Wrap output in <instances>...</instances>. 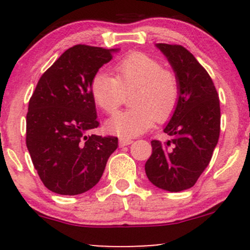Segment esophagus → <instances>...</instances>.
I'll return each instance as SVG.
<instances>
[{
  "instance_id": "34e87169",
  "label": "esophagus",
  "mask_w": 250,
  "mask_h": 250,
  "mask_svg": "<svg viewBox=\"0 0 250 250\" xmlns=\"http://www.w3.org/2000/svg\"><path fill=\"white\" fill-rule=\"evenodd\" d=\"M131 143H133V140L129 139V137H120V146H121V147L131 145Z\"/></svg>"
}]
</instances>
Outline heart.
I'll return each instance as SVG.
<instances>
[{
    "mask_svg": "<svg viewBox=\"0 0 250 250\" xmlns=\"http://www.w3.org/2000/svg\"><path fill=\"white\" fill-rule=\"evenodd\" d=\"M114 75L97 73L90 83L94 101L104 113L114 114L131 93L133 108L116 114L107 127L121 136H136L153 127L155 121H166L177 107L180 83L173 70L147 54L130 53L113 67Z\"/></svg>",
    "mask_w": 250,
    "mask_h": 250,
    "instance_id": "1",
    "label": "heart"
}]
</instances>
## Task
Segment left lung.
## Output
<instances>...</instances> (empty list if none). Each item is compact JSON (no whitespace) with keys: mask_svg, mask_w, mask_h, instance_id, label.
Returning <instances> with one entry per match:
<instances>
[{"mask_svg":"<svg viewBox=\"0 0 250 250\" xmlns=\"http://www.w3.org/2000/svg\"><path fill=\"white\" fill-rule=\"evenodd\" d=\"M180 83V99L165 133L168 142L151 141L147 177L168 191L191 188L210 162L220 136V100L213 80L190 51L180 44L157 43Z\"/></svg>","mask_w":250,"mask_h":250,"instance_id":"8db88e82","label":"left lung"}]
</instances>
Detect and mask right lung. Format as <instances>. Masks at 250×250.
I'll return each mask as SVG.
<instances>
[{
  "label": "right lung",
  "mask_w": 250,
  "mask_h": 250,
  "mask_svg": "<svg viewBox=\"0 0 250 250\" xmlns=\"http://www.w3.org/2000/svg\"><path fill=\"white\" fill-rule=\"evenodd\" d=\"M116 49L69 48L40 77L29 100L25 143L40 179L60 195H79L101 179L117 137L88 134L100 125L90 83Z\"/></svg>",
  "instance_id": "right-lung-1"
}]
</instances>
